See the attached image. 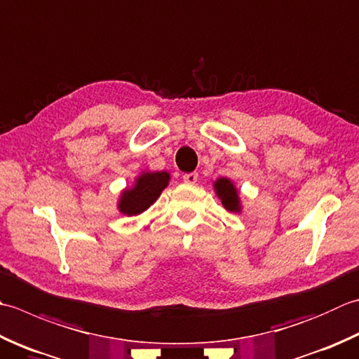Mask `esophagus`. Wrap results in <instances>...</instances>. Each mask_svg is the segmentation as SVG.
<instances>
[{"label":"esophagus","instance_id":"esophagus-1","mask_svg":"<svg viewBox=\"0 0 359 359\" xmlns=\"http://www.w3.org/2000/svg\"><path fill=\"white\" fill-rule=\"evenodd\" d=\"M184 182H185V184H189V185L196 184V182H198V172H187V174H184Z\"/></svg>","mask_w":359,"mask_h":359}]
</instances>
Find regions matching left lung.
Segmentation results:
<instances>
[{"label": "left lung", "mask_w": 359, "mask_h": 359, "mask_svg": "<svg viewBox=\"0 0 359 359\" xmlns=\"http://www.w3.org/2000/svg\"><path fill=\"white\" fill-rule=\"evenodd\" d=\"M213 189L217 199L221 201L222 207L233 213L243 212V203L240 198V191H238L233 180L229 177H219L213 182Z\"/></svg>", "instance_id": "8db88e82"}]
</instances>
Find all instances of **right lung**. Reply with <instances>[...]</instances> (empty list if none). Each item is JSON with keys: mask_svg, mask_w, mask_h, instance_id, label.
Listing matches in <instances>:
<instances>
[{"mask_svg": "<svg viewBox=\"0 0 359 359\" xmlns=\"http://www.w3.org/2000/svg\"><path fill=\"white\" fill-rule=\"evenodd\" d=\"M168 171H142L133 179L132 187H126L116 201L118 212L126 216H138L156 202L170 185Z\"/></svg>", "mask_w": 359, "mask_h": 359, "instance_id": "right-lung-1", "label": "right lung"}]
</instances>
